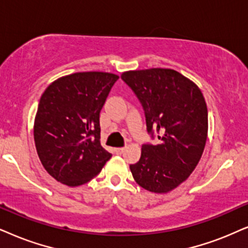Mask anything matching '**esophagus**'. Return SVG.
<instances>
[{"label": "esophagus", "instance_id": "obj_1", "mask_svg": "<svg viewBox=\"0 0 248 248\" xmlns=\"http://www.w3.org/2000/svg\"><path fill=\"white\" fill-rule=\"evenodd\" d=\"M124 151V147H117V149H114V152L117 153V155H122Z\"/></svg>", "mask_w": 248, "mask_h": 248}]
</instances>
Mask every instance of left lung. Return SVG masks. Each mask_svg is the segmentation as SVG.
Listing matches in <instances>:
<instances>
[{"label":"left lung","instance_id":"8db88e82","mask_svg":"<svg viewBox=\"0 0 248 248\" xmlns=\"http://www.w3.org/2000/svg\"><path fill=\"white\" fill-rule=\"evenodd\" d=\"M121 78L142 103L147 131L159 139L156 145L142 146L130 171L143 189L167 193L199 164L208 134L207 104L199 87L171 68L127 71Z\"/></svg>","mask_w":248,"mask_h":248}]
</instances>
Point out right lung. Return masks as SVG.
<instances>
[{
  "instance_id": "obj_1",
  "label": "right lung",
  "mask_w": 248,
  "mask_h": 248,
  "mask_svg": "<svg viewBox=\"0 0 248 248\" xmlns=\"http://www.w3.org/2000/svg\"><path fill=\"white\" fill-rule=\"evenodd\" d=\"M119 75L78 72L58 78L41 96L34 142L50 176L74 187L92 181L112 155L101 144L99 113Z\"/></svg>"
}]
</instances>
